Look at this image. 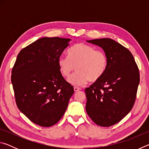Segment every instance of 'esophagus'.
Masks as SVG:
<instances>
[{"instance_id":"obj_1","label":"esophagus","mask_w":149,"mask_h":149,"mask_svg":"<svg viewBox=\"0 0 149 149\" xmlns=\"http://www.w3.org/2000/svg\"><path fill=\"white\" fill-rule=\"evenodd\" d=\"M74 91L77 92V91H79L81 89H80V88H79V87H74Z\"/></svg>"}]
</instances>
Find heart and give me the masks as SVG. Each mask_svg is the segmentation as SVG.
Wrapping results in <instances>:
<instances>
[{
  "mask_svg": "<svg viewBox=\"0 0 149 149\" xmlns=\"http://www.w3.org/2000/svg\"><path fill=\"white\" fill-rule=\"evenodd\" d=\"M68 56H60L58 60V65L62 74L66 77L75 69L77 70L68 79L72 85H82L88 80L90 82L97 81L102 77L107 68L108 59L106 54L100 50H96L90 45H75L68 51Z\"/></svg>",
  "mask_w": 149,
  "mask_h": 149,
  "instance_id": "1",
  "label": "heart"
}]
</instances>
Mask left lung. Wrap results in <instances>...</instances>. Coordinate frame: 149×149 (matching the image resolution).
I'll list each match as a JSON object with an SVG mask.
<instances>
[{"instance_id": "1", "label": "left lung", "mask_w": 149, "mask_h": 149, "mask_svg": "<svg viewBox=\"0 0 149 149\" xmlns=\"http://www.w3.org/2000/svg\"><path fill=\"white\" fill-rule=\"evenodd\" d=\"M102 48L108 59L102 77L85 89L86 111L96 124L109 127L122 120L132 109L139 72L132 54L109 38L87 40Z\"/></svg>"}]
</instances>
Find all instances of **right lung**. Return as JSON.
Masks as SVG:
<instances>
[{
	"mask_svg": "<svg viewBox=\"0 0 149 149\" xmlns=\"http://www.w3.org/2000/svg\"><path fill=\"white\" fill-rule=\"evenodd\" d=\"M71 41L57 37L37 39L19 52L12 69L17 108L42 127H50L61 119L74 93L58 65Z\"/></svg>",
	"mask_w": 149,
	"mask_h": 149,
	"instance_id": "obj_1",
	"label": "right lung"
}]
</instances>
